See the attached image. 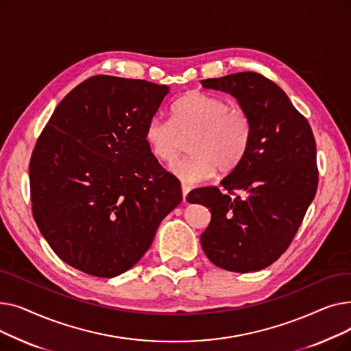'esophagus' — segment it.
Returning a JSON list of instances; mask_svg holds the SVG:
<instances>
[{"label": "esophagus", "instance_id": "1", "mask_svg": "<svg viewBox=\"0 0 351 351\" xmlns=\"http://www.w3.org/2000/svg\"><path fill=\"white\" fill-rule=\"evenodd\" d=\"M191 186L186 185V183H182V196H183V202H186V195L189 193Z\"/></svg>", "mask_w": 351, "mask_h": 351}]
</instances>
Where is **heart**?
Returning <instances> with one entry per match:
<instances>
[{
    "label": "heart",
    "mask_w": 351,
    "mask_h": 351,
    "mask_svg": "<svg viewBox=\"0 0 351 351\" xmlns=\"http://www.w3.org/2000/svg\"><path fill=\"white\" fill-rule=\"evenodd\" d=\"M191 158L172 166L183 183H200L237 168L250 146L252 123L239 108L208 92L191 90L172 105V121L159 117L146 123L145 139L151 154L163 163L176 160L183 139H191Z\"/></svg>",
    "instance_id": "1"
}]
</instances>
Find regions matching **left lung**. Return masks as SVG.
Wrapping results in <instances>:
<instances>
[{
    "instance_id": "8db88e82",
    "label": "left lung",
    "mask_w": 351,
    "mask_h": 351,
    "mask_svg": "<svg viewBox=\"0 0 351 351\" xmlns=\"http://www.w3.org/2000/svg\"><path fill=\"white\" fill-rule=\"evenodd\" d=\"M237 99L252 123L245 159L216 186L189 192L212 219L200 234L208 259L229 271L270 266L298 233L319 182L316 141L285 90L256 72L202 81Z\"/></svg>"
}]
</instances>
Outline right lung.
<instances>
[{"instance_id": "1", "label": "right lung", "mask_w": 351, "mask_h": 351, "mask_svg": "<svg viewBox=\"0 0 351 351\" xmlns=\"http://www.w3.org/2000/svg\"><path fill=\"white\" fill-rule=\"evenodd\" d=\"M169 86L92 77L55 108L29 162L32 215L66 265L97 278L135 266L182 200L145 128Z\"/></svg>"}]
</instances>
